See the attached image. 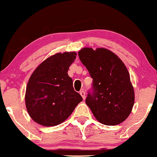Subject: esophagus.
Returning a JSON list of instances; mask_svg holds the SVG:
<instances>
[{"instance_id":"1","label":"esophagus","mask_w":157,"mask_h":157,"mask_svg":"<svg viewBox=\"0 0 157 157\" xmlns=\"http://www.w3.org/2000/svg\"><path fill=\"white\" fill-rule=\"evenodd\" d=\"M80 95H81V96H82V99H86V93H85V91H84V90H80Z\"/></svg>"}]
</instances>
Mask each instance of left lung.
I'll return each instance as SVG.
<instances>
[{"mask_svg": "<svg viewBox=\"0 0 157 157\" xmlns=\"http://www.w3.org/2000/svg\"><path fill=\"white\" fill-rule=\"evenodd\" d=\"M78 56L93 79V93L88 94L86 105L101 124H121L130 115L135 103V91L125 64L105 48L94 50L84 48Z\"/></svg>", "mask_w": 157, "mask_h": 157, "instance_id": "1", "label": "left lung"}]
</instances>
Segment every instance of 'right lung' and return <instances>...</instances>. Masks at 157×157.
<instances>
[{
  "mask_svg": "<svg viewBox=\"0 0 157 157\" xmlns=\"http://www.w3.org/2000/svg\"><path fill=\"white\" fill-rule=\"evenodd\" d=\"M75 52H58L41 62L32 73L26 87L25 106L36 123L54 126L72 113L82 98L74 90L68 70Z\"/></svg>",
  "mask_w": 157,
  "mask_h": 157,
  "instance_id": "add662e5",
  "label": "right lung"
}]
</instances>
